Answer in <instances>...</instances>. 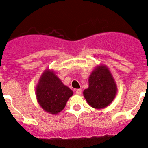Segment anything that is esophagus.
Here are the masks:
<instances>
[{"instance_id": "1", "label": "esophagus", "mask_w": 148, "mask_h": 148, "mask_svg": "<svg viewBox=\"0 0 148 148\" xmlns=\"http://www.w3.org/2000/svg\"><path fill=\"white\" fill-rule=\"evenodd\" d=\"M81 92H82L81 89H77V90H75V93L77 94V95H80V94H81Z\"/></svg>"}]
</instances>
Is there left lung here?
Listing matches in <instances>:
<instances>
[{
	"instance_id": "obj_1",
	"label": "left lung",
	"mask_w": 148,
	"mask_h": 148,
	"mask_svg": "<svg viewBox=\"0 0 148 148\" xmlns=\"http://www.w3.org/2000/svg\"><path fill=\"white\" fill-rule=\"evenodd\" d=\"M88 85L83 91V96L88 105L95 109L106 108L116 96V83L109 68L105 65L95 67L89 76Z\"/></svg>"
}]
</instances>
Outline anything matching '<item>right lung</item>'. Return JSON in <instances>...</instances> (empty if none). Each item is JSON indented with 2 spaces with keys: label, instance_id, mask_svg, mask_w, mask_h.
Here are the masks:
<instances>
[{
  "label": "right lung",
  "instance_id": "add662e5",
  "mask_svg": "<svg viewBox=\"0 0 148 148\" xmlns=\"http://www.w3.org/2000/svg\"><path fill=\"white\" fill-rule=\"evenodd\" d=\"M73 92L62 83L56 73L47 69L41 75L36 88L38 103L45 110L56 115L63 110Z\"/></svg>",
  "mask_w": 148,
  "mask_h": 148
}]
</instances>
